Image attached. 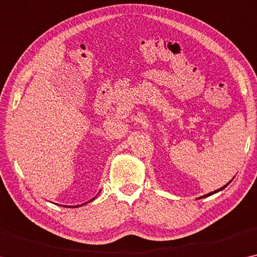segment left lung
I'll list each match as a JSON object with an SVG mask.
<instances>
[{"instance_id": "1", "label": "left lung", "mask_w": 257, "mask_h": 257, "mask_svg": "<svg viewBox=\"0 0 257 257\" xmlns=\"http://www.w3.org/2000/svg\"><path fill=\"white\" fill-rule=\"evenodd\" d=\"M231 181L232 180H230V181H228V183L226 184V185H224V186L223 187H220L219 189H216V191H214V192H211V193H208V194H206V195H203V196H201V197H199V199H203V197H207V196H210V195H212V194H215V193H217V192H219V191H222V189H224L225 187H226L227 186V185L228 184H230L231 183Z\"/></svg>"}]
</instances>
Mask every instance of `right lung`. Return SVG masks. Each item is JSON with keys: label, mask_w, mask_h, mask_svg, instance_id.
<instances>
[{"label": "right lung", "mask_w": 257, "mask_h": 257, "mask_svg": "<svg viewBox=\"0 0 257 257\" xmlns=\"http://www.w3.org/2000/svg\"><path fill=\"white\" fill-rule=\"evenodd\" d=\"M96 197V196H95ZM95 197H93V199L92 200H90V201H93V200H95ZM90 201H88V202H90ZM86 204V203H85ZM82 206V204H80V206H74V208H78V207H81ZM65 207V206H64Z\"/></svg>", "instance_id": "right-lung-1"}]
</instances>
